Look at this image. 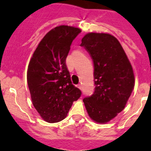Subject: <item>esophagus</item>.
Instances as JSON below:
<instances>
[{"instance_id": "obj_1", "label": "esophagus", "mask_w": 151, "mask_h": 151, "mask_svg": "<svg viewBox=\"0 0 151 151\" xmlns=\"http://www.w3.org/2000/svg\"><path fill=\"white\" fill-rule=\"evenodd\" d=\"M77 87L79 88V89H80V90H81V91H82V85H80V84L77 85Z\"/></svg>"}]
</instances>
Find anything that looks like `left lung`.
Returning a JSON list of instances; mask_svg holds the SVG:
<instances>
[{
	"label": "left lung",
	"instance_id": "obj_1",
	"mask_svg": "<svg viewBox=\"0 0 151 151\" xmlns=\"http://www.w3.org/2000/svg\"><path fill=\"white\" fill-rule=\"evenodd\" d=\"M80 46L88 52L94 65L95 90L83 102L91 119L107 123L124 109L132 94L133 68L120 42L112 35L87 33Z\"/></svg>",
	"mask_w": 151,
	"mask_h": 151
}]
</instances>
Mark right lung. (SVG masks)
<instances>
[{"instance_id":"1","label":"right lung","mask_w":151,"mask_h":151,"mask_svg":"<svg viewBox=\"0 0 151 151\" xmlns=\"http://www.w3.org/2000/svg\"><path fill=\"white\" fill-rule=\"evenodd\" d=\"M78 28L60 25L48 32L29 62L27 80L32 102L45 121L57 123L66 117L82 92L72 85L66 59Z\"/></svg>"}]
</instances>
